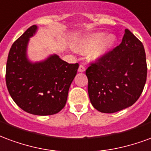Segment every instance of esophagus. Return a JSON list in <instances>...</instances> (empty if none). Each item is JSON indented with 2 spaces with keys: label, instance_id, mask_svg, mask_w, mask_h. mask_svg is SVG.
I'll list each match as a JSON object with an SVG mask.
<instances>
[{
  "label": "esophagus",
  "instance_id": "1",
  "mask_svg": "<svg viewBox=\"0 0 151 151\" xmlns=\"http://www.w3.org/2000/svg\"><path fill=\"white\" fill-rule=\"evenodd\" d=\"M85 67L83 66V64H80V67H79V69H78V71H80V72H83V71H85Z\"/></svg>",
  "mask_w": 151,
  "mask_h": 151
}]
</instances>
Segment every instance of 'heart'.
Returning <instances> with one entry per match:
<instances>
[{"label":"heart","mask_w":151,"mask_h":151,"mask_svg":"<svg viewBox=\"0 0 151 151\" xmlns=\"http://www.w3.org/2000/svg\"><path fill=\"white\" fill-rule=\"evenodd\" d=\"M104 37V33L97 32L83 37L77 43L76 49L78 52L87 53L92 50L90 57L92 59H98L104 57L112 49L116 41L113 35Z\"/></svg>","instance_id":"heart-1"}]
</instances>
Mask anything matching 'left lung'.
<instances>
[{
    "label": "left lung",
    "instance_id": "8db88e82",
    "mask_svg": "<svg viewBox=\"0 0 151 151\" xmlns=\"http://www.w3.org/2000/svg\"><path fill=\"white\" fill-rule=\"evenodd\" d=\"M146 75L143 45L125 29L119 46L92 63L86 70L92 106L104 113H116L131 106L143 91Z\"/></svg>",
    "mask_w": 151,
    "mask_h": 151
}]
</instances>
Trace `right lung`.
Listing matches in <instances>:
<instances>
[{
  "instance_id": "1",
  "label": "right lung",
  "mask_w": 151,
  "mask_h": 151,
  "mask_svg": "<svg viewBox=\"0 0 151 151\" xmlns=\"http://www.w3.org/2000/svg\"><path fill=\"white\" fill-rule=\"evenodd\" d=\"M37 29L35 25L30 26L12 45L6 63V86L22 110L39 116L53 115L65 106L79 63H68L57 55L42 62H30L26 49Z\"/></svg>"
}]
</instances>
